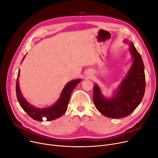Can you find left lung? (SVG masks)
<instances>
[{"instance_id": "8db88e82", "label": "left lung", "mask_w": 158, "mask_h": 158, "mask_svg": "<svg viewBox=\"0 0 158 158\" xmlns=\"http://www.w3.org/2000/svg\"><path fill=\"white\" fill-rule=\"evenodd\" d=\"M123 42L128 43L132 64L112 97L106 98L97 84L94 86L93 100L96 108L110 118H123L130 115L141 102L145 91V68L142 58L132 42L126 39Z\"/></svg>"}]
</instances>
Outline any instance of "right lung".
Here are the masks:
<instances>
[{
	"instance_id": "add662e5",
	"label": "right lung",
	"mask_w": 158,
	"mask_h": 158,
	"mask_svg": "<svg viewBox=\"0 0 158 158\" xmlns=\"http://www.w3.org/2000/svg\"><path fill=\"white\" fill-rule=\"evenodd\" d=\"M26 55L23 57L21 63L23 61ZM19 75L20 69L19 70L16 83V93L17 100L20 106L22 107V108L30 117H31L34 120L39 121H43L44 118L46 119V121H48L56 119L61 117L66 110L68 102H69V100L71 96V94L73 92V90L81 81V79H78L72 80L70 82H69V83H68L64 87L59 99L55 102L53 105L47 108H40L35 107L32 105L30 104L23 97L19 87Z\"/></svg>"
}]
</instances>
